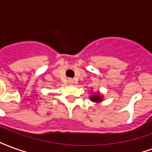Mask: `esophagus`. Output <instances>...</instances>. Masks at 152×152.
<instances>
[{"label":"esophagus","instance_id":"34e87169","mask_svg":"<svg viewBox=\"0 0 152 152\" xmlns=\"http://www.w3.org/2000/svg\"><path fill=\"white\" fill-rule=\"evenodd\" d=\"M68 82H69L70 84H73V80L69 79V80H68Z\"/></svg>","mask_w":152,"mask_h":152}]
</instances>
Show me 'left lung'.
<instances>
[{
  "label": "left lung",
  "instance_id": "left-lung-1",
  "mask_svg": "<svg viewBox=\"0 0 152 152\" xmlns=\"http://www.w3.org/2000/svg\"><path fill=\"white\" fill-rule=\"evenodd\" d=\"M90 99H91V101L93 102H101L102 101V96H100L99 94H97L95 95H93L90 97Z\"/></svg>",
  "mask_w": 152,
  "mask_h": 152
}]
</instances>
